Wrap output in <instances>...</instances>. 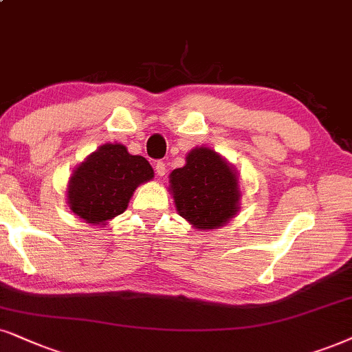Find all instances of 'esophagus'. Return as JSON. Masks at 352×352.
Returning a JSON list of instances; mask_svg holds the SVG:
<instances>
[{"label": "esophagus", "mask_w": 352, "mask_h": 352, "mask_svg": "<svg viewBox=\"0 0 352 352\" xmlns=\"http://www.w3.org/2000/svg\"><path fill=\"white\" fill-rule=\"evenodd\" d=\"M154 170H155V175H159V177H162V175H166V164L164 162H161V161H157L155 162V166H154Z\"/></svg>", "instance_id": "34e87169"}]
</instances>
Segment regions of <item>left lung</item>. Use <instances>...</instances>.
<instances>
[{
	"mask_svg": "<svg viewBox=\"0 0 352 352\" xmlns=\"http://www.w3.org/2000/svg\"><path fill=\"white\" fill-rule=\"evenodd\" d=\"M177 211L197 229H216L235 216L239 204L237 175L208 148L193 149L184 167L170 173Z\"/></svg>",
	"mask_w": 352,
	"mask_h": 352,
	"instance_id": "8db88e82",
	"label": "left lung"
}]
</instances>
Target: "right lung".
<instances>
[{
    "label": "right lung",
    "instance_id": "right-lung-1",
    "mask_svg": "<svg viewBox=\"0 0 352 352\" xmlns=\"http://www.w3.org/2000/svg\"><path fill=\"white\" fill-rule=\"evenodd\" d=\"M153 177L143 155H131L122 144H105L71 177L69 208L89 224H102L122 214L136 186Z\"/></svg>",
    "mask_w": 352,
    "mask_h": 352
}]
</instances>
